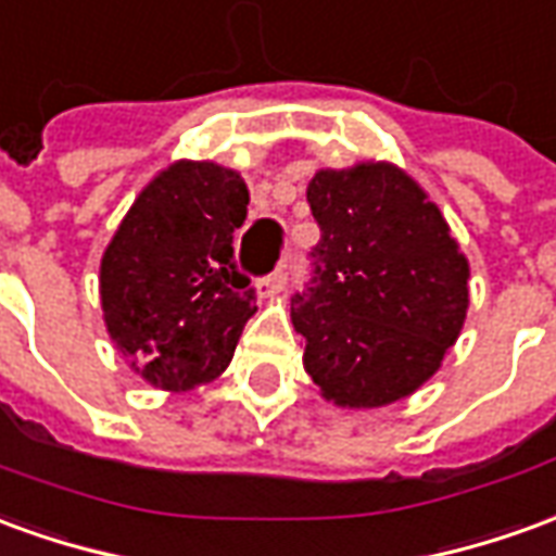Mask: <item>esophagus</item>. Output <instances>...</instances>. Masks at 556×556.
Masks as SVG:
<instances>
[{"mask_svg":"<svg viewBox=\"0 0 556 556\" xmlns=\"http://www.w3.org/2000/svg\"><path fill=\"white\" fill-rule=\"evenodd\" d=\"M286 282H289V265H279L274 274H267L258 282V294H277V291L286 289Z\"/></svg>","mask_w":556,"mask_h":556,"instance_id":"obj_1","label":"esophagus"}]
</instances>
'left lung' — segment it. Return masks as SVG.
<instances>
[{
    "mask_svg": "<svg viewBox=\"0 0 556 556\" xmlns=\"http://www.w3.org/2000/svg\"><path fill=\"white\" fill-rule=\"evenodd\" d=\"M306 201L321 228L291 294L304 367L337 406H386L440 367L464 328L469 267L440 207L394 165L318 170Z\"/></svg>",
    "mask_w": 556,
    "mask_h": 556,
    "instance_id": "1",
    "label": "left lung"
}]
</instances>
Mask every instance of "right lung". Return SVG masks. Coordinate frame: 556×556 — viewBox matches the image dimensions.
<instances>
[{
	"label": "right lung",
	"mask_w": 556,
	"mask_h": 556,
	"mask_svg": "<svg viewBox=\"0 0 556 556\" xmlns=\"http://www.w3.org/2000/svg\"><path fill=\"white\" fill-rule=\"evenodd\" d=\"M247 204L238 170L177 162L138 195L104 250V321L147 382L189 391L231 364L258 309L231 247Z\"/></svg>",
	"instance_id": "right-lung-1"
}]
</instances>
